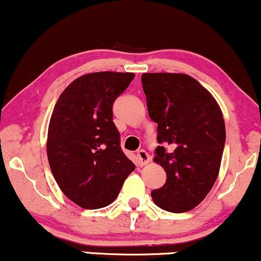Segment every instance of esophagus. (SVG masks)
I'll use <instances>...</instances> for the list:
<instances>
[{
	"mask_svg": "<svg viewBox=\"0 0 261 261\" xmlns=\"http://www.w3.org/2000/svg\"><path fill=\"white\" fill-rule=\"evenodd\" d=\"M137 159H139V164L140 165H147L150 162L149 154L146 152V150L141 149L137 152Z\"/></svg>",
	"mask_w": 261,
	"mask_h": 261,
	"instance_id": "1",
	"label": "esophagus"
}]
</instances>
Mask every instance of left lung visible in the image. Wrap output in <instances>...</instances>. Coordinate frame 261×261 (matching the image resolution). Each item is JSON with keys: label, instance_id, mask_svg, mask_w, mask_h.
I'll list each match as a JSON object with an SVG mask.
<instances>
[{"label": "left lung", "instance_id": "8db88e82", "mask_svg": "<svg viewBox=\"0 0 261 261\" xmlns=\"http://www.w3.org/2000/svg\"><path fill=\"white\" fill-rule=\"evenodd\" d=\"M142 86L162 144L153 161L166 172L164 186L150 196L166 212H190L210 192L220 170L226 140L220 106L187 74L144 73Z\"/></svg>", "mask_w": 261, "mask_h": 261}]
</instances>
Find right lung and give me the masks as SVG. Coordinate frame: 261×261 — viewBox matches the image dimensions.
Returning <instances> with one entry per match:
<instances>
[{"instance_id":"right-lung-1","label":"right lung","mask_w":261,"mask_h":261,"mask_svg":"<svg viewBox=\"0 0 261 261\" xmlns=\"http://www.w3.org/2000/svg\"><path fill=\"white\" fill-rule=\"evenodd\" d=\"M134 73L99 71L75 79L49 119L47 158L62 192L84 209L113 203L135 164L120 148L113 103Z\"/></svg>"}]
</instances>
